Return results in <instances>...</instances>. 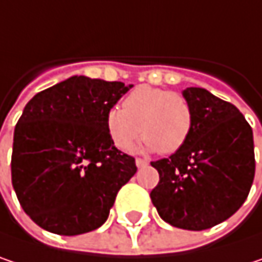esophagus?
I'll use <instances>...</instances> for the list:
<instances>
[{"mask_svg": "<svg viewBox=\"0 0 262 262\" xmlns=\"http://www.w3.org/2000/svg\"><path fill=\"white\" fill-rule=\"evenodd\" d=\"M147 164H149V161H147V159H143V158L136 159V165H137L139 168H141V167H146Z\"/></svg>", "mask_w": 262, "mask_h": 262, "instance_id": "34e87169", "label": "esophagus"}]
</instances>
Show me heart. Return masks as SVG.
Masks as SVG:
<instances>
[{
    "mask_svg": "<svg viewBox=\"0 0 262 262\" xmlns=\"http://www.w3.org/2000/svg\"><path fill=\"white\" fill-rule=\"evenodd\" d=\"M192 121V107L182 94L152 86L136 88L122 108L112 107L105 113L107 133L122 150H128L141 133L146 149L173 154L188 140Z\"/></svg>",
    "mask_w": 262,
    "mask_h": 262,
    "instance_id": "1",
    "label": "heart"
}]
</instances>
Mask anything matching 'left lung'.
<instances>
[{"label":"left lung","instance_id":"left-lung-1","mask_svg":"<svg viewBox=\"0 0 262 262\" xmlns=\"http://www.w3.org/2000/svg\"><path fill=\"white\" fill-rule=\"evenodd\" d=\"M182 95L192 107V129L171 157L150 162L159 173L150 200L170 225L201 231L227 221L248 198L253 134L235 105L207 89L186 88Z\"/></svg>","mask_w":262,"mask_h":262}]
</instances>
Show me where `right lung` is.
Returning <instances> with one entry per match:
<instances>
[{
	"instance_id": "add662e5",
	"label": "right lung",
	"mask_w": 262,
	"mask_h": 262,
	"mask_svg": "<svg viewBox=\"0 0 262 262\" xmlns=\"http://www.w3.org/2000/svg\"><path fill=\"white\" fill-rule=\"evenodd\" d=\"M133 84L73 76L34 95L14 128L11 183L43 230L77 235L107 221L137 171L112 141L105 113Z\"/></svg>"
}]
</instances>
